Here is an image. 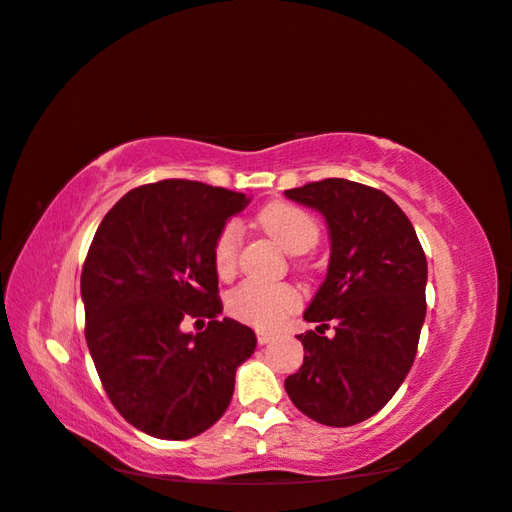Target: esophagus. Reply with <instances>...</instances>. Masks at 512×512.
Instances as JSON below:
<instances>
[{
    "label": "esophagus",
    "mask_w": 512,
    "mask_h": 512,
    "mask_svg": "<svg viewBox=\"0 0 512 512\" xmlns=\"http://www.w3.org/2000/svg\"><path fill=\"white\" fill-rule=\"evenodd\" d=\"M256 338H258V344H267L271 338H274V333H269V331H256Z\"/></svg>",
    "instance_id": "1"
}]
</instances>
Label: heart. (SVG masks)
I'll return each mask as SVG.
<instances>
[{
	"instance_id": "1",
	"label": "heart",
	"mask_w": 512,
	"mask_h": 512,
	"mask_svg": "<svg viewBox=\"0 0 512 512\" xmlns=\"http://www.w3.org/2000/svg\"><path fill=\"white\" fill-rule=\"evenodd\" d=\"M258 225L265 234L285 249L287 254H305L318 243L320 229L314 216L300 207L274 201L258 212ZM238 252H241V227L238 223H227L218 232L212 258L214 269L221 278L234 276L238 265ZM229 311L236 318L252 322L256 327H276L291 311L300 305L298 291L287 283H258V280H245L227 298Z\"/></svg>"
}]
</instances>
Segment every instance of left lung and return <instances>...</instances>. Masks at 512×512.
<instances>
[{
    "label": "left lung",
    "mask_w": 512,
    "mask_h": 512,
    "mask_svg": "<svg viewBox=\"0 0 512 512\" xmlns=\"http://www.w3.org/2000/svg\"><path fill=\"white\" fill-rule=\"evenodd\" d=\"M285 196L325 216L331 238L327 278L305 311L318 327L296 336L305 360L285 391L320 424L364 422L415 360L426 316L424 249L398 203L375 187L325 179Z\"/></svg>",
    "instance_id": "obj_1"
}]
</instances>
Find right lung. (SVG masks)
<instances>
[{
	"label": "right lung",
	"mask_w": 512,
	"mask_h": 512,
	"mask_svg": "<svg viewBox=\"0 0 512 512\" xmlns=\"http://www.w3.org/2000/svg\"><path fill=\"white\" fill-rule=\"evenodd\" d=\"M249 203L241 192L168 179L134 187L103 216L81 271L86 342L125 422L190 440L225 413L254 331L218 320V232ZM210 317L196 337L183 317Z\"/></svg>",
	"instance_id": "add662e5"
}]
</instances>
